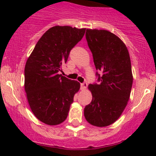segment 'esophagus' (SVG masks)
I'll return each mask as SVG.
<instances>
[{
  "label": "esophagus",
  "mask_w": 156,
  "mask_h": 156,
  "mask_svg": "<svg viewBox=\"0 0 156 156\" xmlns=\"http://www.w3.org/2000/svg\"><path fill=\"white\" fill-rule=\"evenodd\" d=\"M80 87L82 90H85V89L87 88V83L86 82L82 83H80Z\"/></svg>",
  "instance_id": "34e87169"
}]
</instances>
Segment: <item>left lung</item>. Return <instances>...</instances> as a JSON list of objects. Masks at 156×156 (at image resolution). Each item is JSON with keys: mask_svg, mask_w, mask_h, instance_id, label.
Returning a JSON list of instances; mask_svg holds the SVG:
<instances>
[{"mask_svg": "<svg viewBox=\"0 0 156 156\" xmlns=\"http://www.w3.org/2000/svg\"><path fill=\"white\" fill-rule=\"evenodd\" d=\"M86 39L94 58L98 83L89 84L92 101L84 108L89 123L103 127L119 119L129 101L132 84L131 62L124 43L111 32L87 30Z\"/></svg>", "mask_w": 156, "mask_h": 156, "instance_id": "obj_1", "label": "left lung"}]
</instances>
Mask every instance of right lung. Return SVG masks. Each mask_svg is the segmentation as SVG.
<instances>
[{"label": "right lung", "instance_id": "1", "mask_svg": "<svg viewBox=\"0 0 156 156\" xmlns=\"http://www.w3.org/2000/svg\"><path fill=\"white\" fill-rule=\"evenodd\" d=\"M86 29L56 26L44 34L25 66V90L37 119L48 125L66 120L80 84L58 74Z\"/></svg>", "mask_w": 156, "mask_h": 156}]
</instances>
